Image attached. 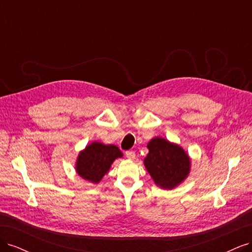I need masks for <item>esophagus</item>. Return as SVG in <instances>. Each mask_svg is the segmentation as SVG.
<instances>
[{
    "label": "esophagus",
    "mask_w": 252,
    "mask_h": 252,
    "mask_svg": "<svg viewBox=\"0 0 252 252\" xmlns=\"http://www.w3.org/2000/svg\"><path fill=\"white\" fill-rule=\"evenodd\" d=\"M126 158H128L129 159H134L135 158V152L133 150H128L125 152Z\"/></svg>",
    "instance_id": "34e87169"
}]
</instances>
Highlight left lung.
Wrapping results in <instances>:
<instances>
[{
    "label": "left lung",
    "mask_w": 252,
    "mask_h": 252,
    "mask_svg": "<svg viewBox=\"0 0 252 252\" xmlns=\"http://www.w3.org/2000/svg\"><path fill=\"white\" fill-rule=\"evenodd\" d=\"M147 147L149 152L144 164L158 186L172 189L186 179L190 170V158L179 145L155 138Z\"/></svg>",
    "instance_id": "obj_1"
}]
</instances>
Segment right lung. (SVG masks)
Returning <instances> with one entry per match:
<instances>
[{
	"mask_svg": "<svg viewBox=\"0 0 252 252\" xmlns=\"http://www.w3.org/2000/svg\"><path fill=\"white\" fill-rule=\"evenodd\" d=\"M122 156L114 145L94 142L80 152L75 168L81 178L96 184L107 173L114 159Z\"/></svg>",
	"mask_w": 252,
	"mask_h": 252,
	"instance_id": "right-lung-1",
	"label": "right lung"
}]
</instances>
